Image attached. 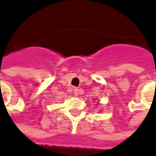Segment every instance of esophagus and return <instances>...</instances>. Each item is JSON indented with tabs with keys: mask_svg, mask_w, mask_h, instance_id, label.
Segmentation results:
<instances>
[{
	"mask_svg": "<svg viewBox=\"0 0 156 156\" xmlns=\"http://www.w3.org/2000/svg\"><path fill=\"white\" fill-rule=\"evenodd\" d=\"M78 94H79V89H78V88H75V89H74V94H75V96H77Z\"/></svg>",
	"mask_w": 156,
	"mask_h": 156,
	"instance_id": "esophagus-1",
	"label": "esophagus"
}]
</instances>
